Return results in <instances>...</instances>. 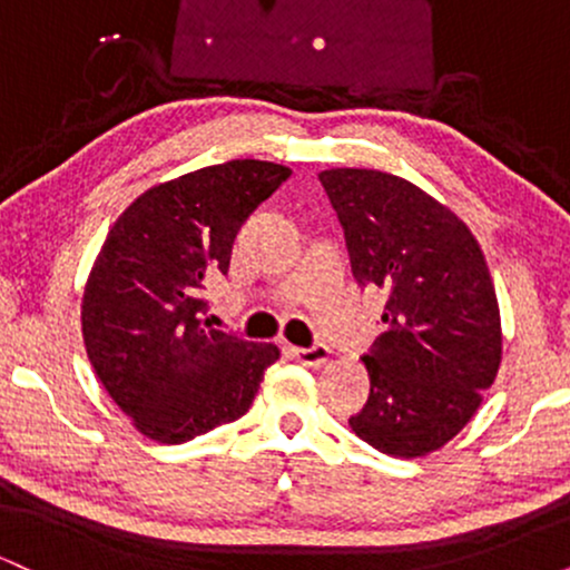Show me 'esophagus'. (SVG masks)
I'll return each instance as SVG.
<instances>
[{
  "label": "esophagus",
  "instance_id": "esophagus-1",
  "mask_svg": "<svg viewBox=\"0 0 570 570\" xmlns=\"http://www.w3.org/2000/svg\"><path fill=\"white\" fill-rule=\"evenodd\" d=\"M289 351L299 364H305V367H322V364H326L332 358L330 345H313V348H289Z\"/></svg>",
  "mask_w": 570,
  "mask_h": 570
}]
</instances>
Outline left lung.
<instances>
[{"label": "left lung", "mask_w": 570, "mask_h": 570, "mask_svg": "<svg viewBox=\"0 0 570 570\" xmlns=\"http://www.w3.org/2000/svg\"><path fill=\"white\" fill-rule=\"evenodd\" d=\"M351 252L353 276L389 303L364 356L370 399L351 417L385 455L421 458L476 415L501 367V313L485 254L444 203L375 168L318 174Z\"/></svg>", "instance_id": "obj_1"}]
</instances>
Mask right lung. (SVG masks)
<instances>
[{
  "instance_id": "obj_1",
  "label": "right lung",
  "mask_w": 570,
  "mask_h": 570,
  "mask_svg": "<svg viewBox=\"0 0 570 570\" xmlns=\"http://www.w3.org/2000/svg\"><path fill=\"white\" fill-rule=\"evenodd\" d=\"M289 176L267 160L198 168L141 193L104 240L85 281L82 343L147 440L181 444L238 421L281 356L214 330L200 289L227 273L240 225Z\"/></svg>"
}]
</instances>
